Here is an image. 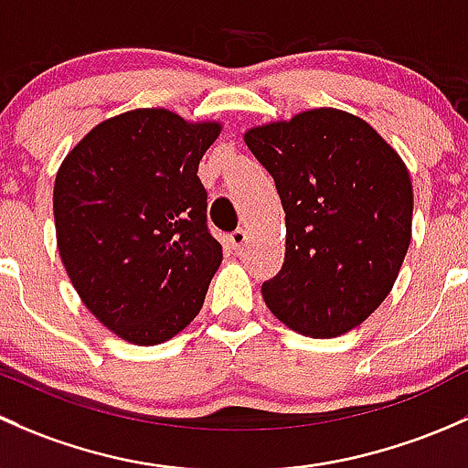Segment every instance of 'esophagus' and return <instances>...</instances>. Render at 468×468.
I'll return each mask as SVG.
<instances>
[{
	"label": "esophagus",
	"mask_w": 468,
	"mask_h": 468,
	"mask_svg": "<svg viewBox=\"0 0 468 468\" xmlns=\"http://www.w3.org/2000/svg\"><path fill=\"white\" fill-rule=\"evenodd\" d=\"M245 243H248V232L245 229H236V232L229 234V248L234 250V252H240V250L245 248Z\"/></svg>",
	"instance_id": "34e87169"
}]
</instances>
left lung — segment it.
I'll return each instance as SVG.
<instances>
[{
	"label": "left lung",
	"mask_w": 468,
	"mask_h": 468,
	"mask_svg": "<svg viewBox=\"0 0 468 468\" xmlns=\"http://www.w3.org/2000/svg\"><path fill=\"white\" fill-rule=\"evenodd\" d=\"M243 139L286 211V257L263 282V302L311 338L356 329L392 291L410 245L406 164L367 122L334 108L250 128Z\"/></svg>",
	"instance_id": "1"
}]
</instances>
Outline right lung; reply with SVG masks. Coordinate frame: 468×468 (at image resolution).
Returning <instances> with one entry per match:
<instances>
[{"mask_svg": "<svg viewBox=\"0 0 468 468\" xmlns=\"http://www.w3.org/2000/svg\"><path fill=\"white\" fill-rule=\"evenodd\" d=\"M220 128L130 110L91 128L58 168L62 266L91 315L133 345H160L191 324L223 261L198 177Z\"/></svg>", "mask_w": 468, "mask_h": 468, "instance_id": "obj_1", "label": "right lung"}]
</instances>
